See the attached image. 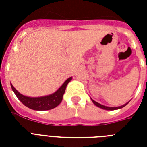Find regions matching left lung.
<instances>
[{
    "instance_id": "left-lung-1",
    "label": "left lung",
    "mask_w": 147,
    "mask_h": 147,
    "mask_svg": "<svg viewBox=\"0 0 147 147\" xmlns=\"http://www.w3.org/2000/svg\"><path fill=\"white\" fill-rule=\"evenodd\" d=\"M92 102L94 103V105H96L97 107H100V108H102V109H105V110H107V111H113V110H117V109H120V108H122V107H123L124 106H126V105H127L128 102L127 103V104H125V105H121V106H120V107H107V106H105V105H100V104H99V103L96 102L95 100H92Z\"/></svg>"
}]
</instances>
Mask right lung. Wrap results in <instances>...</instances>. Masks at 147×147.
<instances>
[{
	"mask_svg": "<svg viewBox=\"0 0 147 147\" xmlns=\"http://www.w3.org/2000/svg\"><path fill=\"white\" fill-rule=\"evenodd\" d=\"M71 78H72L71 77L68 78L62 84V86L53 94L47 95V96L37 97V98L24 96L15 89V88L13 86L12 84H10V85L16 96L25 106L30 109L36 110V111H47V110L53 109L54 107H57L58 105L62 102V96L65 92L67 85L71 80Z\"/></svg>",
	"mask_w": 147,
	"mask_h": 147,
	"instance_id": "right-lung-1",
	"label": "right lung"
}]
</instances>
